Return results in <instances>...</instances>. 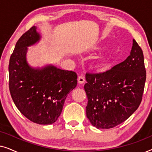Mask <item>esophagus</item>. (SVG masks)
Segmentation results:
<instances>
[{"mask_svg": "<svg viewBox=\"0 0 152 152\" xmlns=\"http://www.w3.org/2000/svg\"><path fill=\"white\" fill-rule=\"evenodd\" d=\"M77 81H78L79 84H84V83L85 82V79H84V77L80 75V76L78 77Z\"/></svg>", "mask_w": 152, "mask_h": 152, "instance_id": "esophagus-1", "label": "esophagus"}]
</instances>
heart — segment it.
I'll list each match as a JSON object with an SVG mask.
<instances>
[{
  "label": "heart",
  "instance_id": "1",
  "mask_svg": "<svg viewBox=\"0 0 152 152\" xmlns=\"http://www.w3.org/2000/svg\"><path fill=\"white\" fill-rule=\"evenodd\" d=\"M110 63H111V61L109 57L101 58L95 62L94 67L98 71H105L109 68Z\"/></svg>",
  "mask_w": 152,
  "mask_h": 152
}]
</instances>
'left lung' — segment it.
<instances>
[{
	"mask_svg": "<svg viewBox=\"0 0 152 152\" xmlns=\"http://www.w3.org/2000/svg\"><path fill=\"white\" fill-rule=\"evenodd\" d=\"M84 90L86 116L97 129L115 127L125 121L140 104L146 70L141 48L133 39L131 54L105 72H86Z\"/></svg>",
	"mask_w": 152,
	"mask_h": 152,
	"instance_id": "1",
	"label": "left lung"
}]
</instances>
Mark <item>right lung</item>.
<instances>
[{
    "instance_id": "obj_1",
    "label": "right lung",
    "mask_w": 152,
    "mask_h": 152,
    "mask_svg": "<svg viewBox=\"0 0 152 152\" xmlns=\"http://www.w3.org/2000/svg\"><path fill=\"white\" fill-rule=\"evenodd\" d=\"M32 26L18 39L10 59L9 88L16 107L34 123L51 124L57 121L68 93L75 88L74 71L49 66L38 70L27 64V47L40 38Z\"/></svg>"
}]
</instances>
